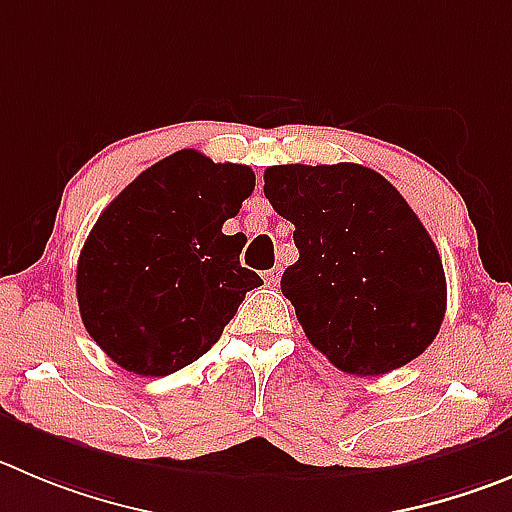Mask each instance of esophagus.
<instances>
[{
    "instance_id": "obj_1",
    "label": "esophagus",
    "mask_w": 512,
    "mask_h": 512,
    "mask_svg": "<svg viewBox=\"0 0 512 512\" xmlns=\"http://www.w3.org/2000/svg\"><path fill=\"white\" fill-rule=\"evenodd\" d=\"M265 283L270 285V288H275V285L280 283V267H272V270L265 272Z\"/></svg>"
}]
</instances>
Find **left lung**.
Wrapping results in <instances>:
<instances>
[{"label": "left lung", "mask_w": 512, "mask_h": 512, "mask_svg": "<svg viewBox=\"0 0 512 512\" xmlns=\"http://www.w3.org/2000/svg\"><path fill=\"white\" fill-rule=\"evenodd\" d=\"M265 197L295 224L300 252L280 290L336 369L379 376L427 351L447 308L444 267L424 224L379 171L270 166Z\"/></svg>", "instance_id": "left-lung-1"}]
</instances>
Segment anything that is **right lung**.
I'll list each match as a JSON object with an SVG mask.
<instances>
[{"instance_id": "obj_1", "label": "right lung", "mask_w": 512, "mask_h": 512, "mask_svg": "<svg viewBox=\"0 0 512 512\" xmlns=\"http://www.w3.org/2000/svg\"><path fill=\"white\" fill-rule=\"evenodd\" d=\"M255 189L242 164L176 151L138 174L100 214L78 260L85 331L121 369L166 376L194 364L260 288L222 224Z\"/></svg>"}]
</instances>
